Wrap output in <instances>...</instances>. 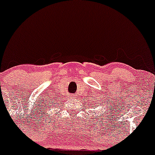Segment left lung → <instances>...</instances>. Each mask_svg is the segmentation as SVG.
<instances>
[{"label": "left lung", "mask_w": 155, "mask_h": 155, "mask_svg": "<svg viewBox=\"0 0 155 155\" xmlns=\"http://www.w3.org/2000/svg\"><path fill=\"white\" fill-rule=\"evenodd\" d=\"M91 104H92V103H91Z\"/></svg>", "instance_id": "8db88e82"}]
</instances>
